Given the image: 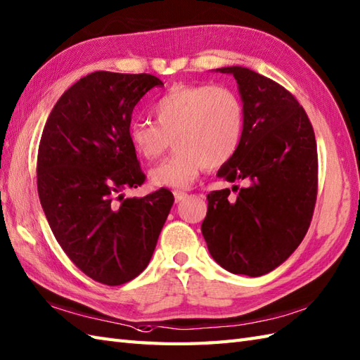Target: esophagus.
Listing matches in <instances>:
<instances>
[{
    "instance_id": "obj_1",
    "label": "esophagus",
    "mask_w": 360,
    "mask_h": 360,
    "mask_svg": "<svg viewBox=\"0 0 360 360\" xmlns=\"http://www.w3.org/2000/svg\"><path fill=\"white\" fill-rule=\"evenodd\" d=\"M173 195H174V200H176V202H181V200H184L188 196L186 191H181V190H174Z\"/></svg>"
}]
</instances>
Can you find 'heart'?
I'll return each mask as SVG.
<instances>
[{
    "instance_id": "b5f03b06",
    "label": "heart",
    "mask_w": 360,
    "mask_h": 360,
    "mask_svg": "<svg viewBox=\"0 0 360 360\" xmlns=\"http://www.w3.org/2000/svg\"><path fill=\"white\" fill-rule=\"evenodd\" d=\"M155 124H130L129 139L147 161L174 142L176 150L150 170L153 186L186 188L205 167L219 169L236 155L244 107L235 91L210 84L174 86L150 107Z\"/></svg>"
}]
</instances>
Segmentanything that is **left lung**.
Returning <instances> with one entry per match:
<instances>
[{
	"label": "left lung",
	"mask_w": 360,
	"mask_h": 360,
	"mask_svg": "<svg viewBox=\"0 0 360 360\" xmlns=\"http://www.w3.org/2000/svg\"><path fill=\"white\" fill-rule=\"evenodd\" d=\"M238 82L244 131L218 176L247 187L207 195L200 225L208 252L233 274L274 270L307 235L317 195L316 138L305 110L287 89L247 67H221Z\"/></svg>",
	"instance_id": "8db88e82"
}]
</instances>
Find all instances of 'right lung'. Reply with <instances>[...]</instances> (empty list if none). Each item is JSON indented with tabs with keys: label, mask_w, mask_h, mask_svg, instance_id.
Returning a JSON list of instances; mask_svg holds the SVG:
<instances>
[{
	"label": "right lung",
	"mask_w": 360,
	"mask_h": 360,
	"mask_svg": "<svg viewBox=\"0 0 360 360\" xmlns=\"http://www.w3.org/2000/svg\"><path fill=\"white\" fill-rule=\"evenodd\" d=\"M162 86L148 73H90L58 99L39 141L38 195L53 236L82 273L105 285L144 271L174 202L167 188L121 195L146 181L129 139L133 108Z\"/></svg>",
	"instance_id": "right-lung-1"
}]
</instances>
